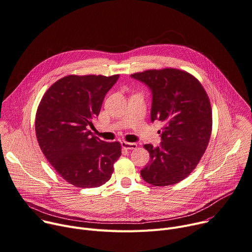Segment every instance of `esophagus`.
<instances>
[{
	"label": "esophagus",
	"instance_id": "1",
	"mask_svg": "<svg viewBox=\"0 0 252 252\" xmlns=\"http://www.w3.org/2000/svg\"><path fill=\"white\" fill-rule=\"evenodd\" d=\"M122 147L126 150H133L137 148V144L136 143H131V142H127V141H123L122 143Z\"/></svg>",
	"mask_w": 252,
	"mask_h": 252
}]
</instances>
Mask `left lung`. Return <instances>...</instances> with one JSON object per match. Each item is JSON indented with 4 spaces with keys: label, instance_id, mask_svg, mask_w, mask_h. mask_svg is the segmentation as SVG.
I'll return each mask as SVG.
<instances>
[{
    "label": "left lung",
    "instance_id": "obj_1",
    "mask_svg": "<svg viewBox=\"0 0 252 252\" xmlns=\"http://www.w3.org/2000/svg\"><path fill=\"white\" fill-rule=\"evenodd\" d=\"M152 91L151 121L164 123L160 146L145 144L150 162L142 178L154 186H168L185 179L198 165L212 131V109L201 83L190 73L153 69L134 73Z\"/></svg>",
    "mask_w": 252,
    "mask_h": 252
}]
</instances>
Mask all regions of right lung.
Segmentation results:
<instances>
[{
	"instance_id": "obj_1",
	"label": "right lung",
	"mask_w": 252,
	"mask_h": 252,
	"mask_svg": "<svg viewBox=\"0 0 252 252\" xmlns=\"http://www.w3.org/2000/svg\"><path fill=\"white\" fill-rule=\"evenodd\" d=\"M119 75H68L46 91L37 109L39 146L68 183L81 188L105 184L121 156L119 142H105L88 129Z\"/></svg>"
}]
</instances>
